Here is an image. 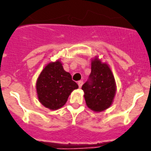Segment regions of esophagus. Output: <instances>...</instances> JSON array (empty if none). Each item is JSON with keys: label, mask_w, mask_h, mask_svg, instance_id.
<instances>
[{"label": "esophagus", "mask_w": 151, "mask_h": 151, "mask_svg": "<svg viewBox=\"0 0 151 151\" xmlns=\"http://www.w3.org/2000/svg\"><path fill=\"white\" fill-rule=\"evenodd\" d=\"M78 87L82 88V85H83V81H78Z\"/></svg>", "instance_id": "1"}]
</instances>
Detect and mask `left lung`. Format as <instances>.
Returning <instances> with one entry per match:
<instances>
[{
  "instance_id": "1",
  "label": "left lung",
  "mask_w": 151,
  "mask_h": 151,
  "mask_svg": "<svg viewBox=\"0 0 151 151\" xmlns=\"http://www.w3.org/2000/svg\"><path fill=\"white\" fill-rule=\"evenodd\" d=\"M82 89L88 107L93 111H104L111 106L116 91L115 78L109 66L97 57L91 60V72Z\"/></svg>"
}]
</instances>
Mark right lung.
I'll return each mask as SVG.
<instances>
[{
  "mask_svg": "<svg viewBox=\"0 0 151 151\" xmlns=\"http://www.w3.org/2000/svg\"><path fill=\"white\" fill-rule=\"evenodd\" d=\"M78 88V85L73 81L71 75L64 70L60 60L47 64L36 82L38 101L52 110L64 106L71 92Z\"/></svg>",
  "mask_w": 151,
  "mask_h": 151,
  "instance_id": "add662e5",
  "label": "right lung"
}]
</instances>
